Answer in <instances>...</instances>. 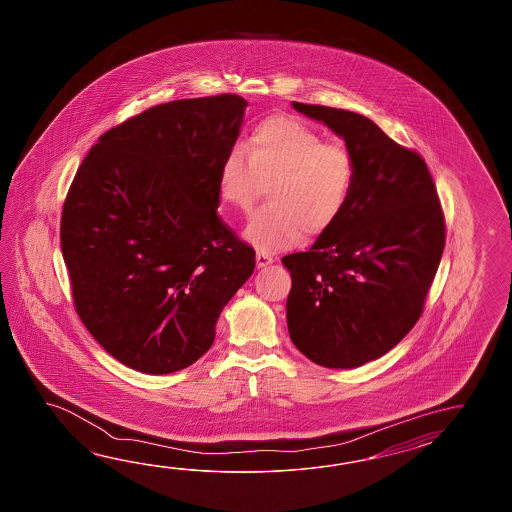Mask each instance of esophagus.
<instances>
[{"mask_svg":"<svg viewBox=\"0 0 512 512\" xmlns=\"http://www.w3.org/2000/svg\"><path fill=\"white\" fill-rule=\"evenodd\" d=\"M272 261H274V258H272L271 254L261 251L256 252V265H258V269L271 265Z\"/></svg>","mask_w":512,"mask_h":512,"instance_id":"obj_1","label":"esophagus"}]
</instances>
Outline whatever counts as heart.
Returning <instances> with one entry per match:
<instances>
[{
  "label": "heart",
  "mask_w": 512,
  "mask_h": 512,
  "mask_svg": "<svg viewBox=\"0 0 512 512\" xmlns=\"http://www.w3.org/2000/svg\"><path fill=\"white\" fill-rule=\"evenodd\" d=\"M269 182V205L256 210L245 227V238L261 252L333 229L353 192L355 161L346 146L326 142L304 122L274 115L252 130L245 152L236 148L219 164V199L249 212Z\"/></svg>",
  "instance_id": "obj_1"
}]
</instances>
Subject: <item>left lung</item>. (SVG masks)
Segmentation results:
<instances>
[{"mask_svg":"<svg viewBox=\"0 0 512 512\" xmlns=\"http://www.w3.org/2000/svg\"><path fill=\"white\" fill-rule=\"evenodd\" d=\"M293 108L324 122L355 161L348 207L291 272L287 327L324 368H359L403 340L423 315L445 249V216L425 159L373 120L315 104Z\"/></svg>","mask_w":512,"mask_h":512,"instance_id":"8db88e82","label":"left lung"}]
</instances>
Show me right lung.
Returning <instances> with one entry per match:
<instances>
[{
	"label": "right lung",
	"instance_id": "obj_1",
	"mask_svg": "<svg viewBox=\"0 0 512 512\" xmlns=\"http://www.w3.org/2000/svg\"><path fill=\"white\" fill-rule=\"evenodd\" d=\"M247 100L159 104L106 131L67 192L60 245L80 320L111 357L164 375L207 353L256 252L218 216Z\"/></svg>",
	"mask_w": 512,
	"mask_h": 512
}]
</instances>
